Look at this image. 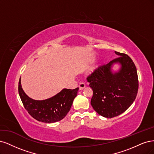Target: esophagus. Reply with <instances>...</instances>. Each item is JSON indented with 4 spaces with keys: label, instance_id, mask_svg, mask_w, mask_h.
<instances>
[{
    "label": "esophagus",
    "instance_id": "1",
    "mask_svg": "<svg viewBox=\"0 0 154 154\" xmlns=\"http://www.w3.org/2000/svg\"><path fill=\"white\" fill-rule=\"evenodd\" d=\"M85 87H86V85H85V84H84V82L80 83V84H79V90H84V89L85 88Z\"/></svg>",
    "mask_w": 154,
    "mask_h": 154
}]
</instances>
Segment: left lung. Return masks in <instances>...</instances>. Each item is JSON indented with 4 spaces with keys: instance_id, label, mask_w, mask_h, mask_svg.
Segmentation results:
<instances>
[{
    "instance_id": "1",
    "label": "left lung",
    "mask_w": 154,
    "mask_h": 154,
    "mask_svg": "<svg viewBox=\"0 0 154 154\" xmlns=\"http://www.w3.org/2000/svg\"><path fill=\"white\" fill-rule=\"evenodd\" d=\"M97 68L87 78L93 90L91 105L98 115L111 118L125 112L135 100L138 90L136 67L127 54ZM118 65V70L113 69Z\"/></svg>"
}]
</instances>
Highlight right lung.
Masks as SVG:
<instances>
[{
    "label": "right lung",
    "instance_id": "add662e5",
    "mask_svg": "<svg viewBox=\"0 0 154 154\" xmlns=\"http://www.w3.org/2000/svg\"><path fill=\"white\" fill-rule=\"evenodd\" d=\"M79 88L74 90L64 88L51 98L37 100L28 97L18 83V93L25 109L29 115L39 122L55 123L61 120L70 110L73 101L77 95Z\"/></svg>",
    "mask_w": 154,
    "mask_h": 154
}]
</instances>
